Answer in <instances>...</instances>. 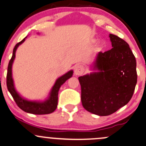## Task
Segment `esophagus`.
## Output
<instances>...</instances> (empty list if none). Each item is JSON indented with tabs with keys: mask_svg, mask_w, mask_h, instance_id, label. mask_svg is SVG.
Returning <instances> with one entry per match:
<instances>
[{
	"mask_svg": "<svg viewBox=\"0 0 146 146\" xmlns=\"http://www.w3.org/2000/svg\"><path fill=\"white\" fill-rule=\"evenodd\" d=\"M84 72V67L81 65H76L74 68V74L79 76V75L83 74Z\"/></svg>",
	"mask_w": 146,
	"mask_h": 146,
	"instance_id": "obj_1",
	"label": "esophagus"
}]
</instances>
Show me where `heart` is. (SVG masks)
I'll return each mask as SVG.
<instances>
[{"label": "heart", "mask_w": 146, "mask_h": 146, "mask_svg": "<svg viewBox=\"0 0 146 146\" xmlns=\"http://www.w3.org/2000/svg\"><path fill=\"white\" fill-rule=\"evenodd\" d=\"M104 41H100L98 44V47L100 48H102L104 47Z\"/></svg>", "instance_id": "obj_1"}]
</instances>
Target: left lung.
<instances>
[{"label": "left lung", "mask_w": 146, "mask_h": 146, "mask_svg": "<svg viewBox=\"0 0 146 146\" xmlns=\"http://www.w3.org/2000/svg\"><path fill=\"white\" fill-rule=\"evenodd\" d=\"M112 48L98 54V72L79 76L81 102L86 111L100 116L111 115L127 104L137 82L135 56L129 44L110 34Z\"/></svg>", "instance_id": "left-lung-1"}]
</instances>
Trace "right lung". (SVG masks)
<instances>
[{
  "instance_id": "right-lung-1",
  "label": "right lung",
  "mask_w": 146,
  "mask_h": 146,
  "mask_svg": "<svg viewBox=\"0 0 146 146\" xmlns=\"http://www.w3.org/2000/svg\"><path fill=\"white\" fill-rule=\"evenodd\" d=\"M27 37L23 39L21 42L17 43L15 45L13 49V54L11 58L10 62H9L8 67H7V87L9 92H10L11 95L13 98L17 106L22 109L25 112L29 113L36 114V115H43V114H48L54 112L57 108L58 105V95L59 89L60 86L67 81V79L72 77L73 74L72 70H70L65 74L62 75V76L59 77L56 80L54 86H53L51 91L49 94V97L46 100L42 102L36 101H29L21 98L17 90H15V86H14V81L12 79V67L14 60L15 58V53H16L17 48L20 44L25 41Z\"/></svg>"
}]
</instances>
